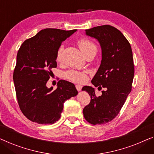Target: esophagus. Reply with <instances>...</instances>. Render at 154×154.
Instances as JSON below:
<instances>
[{
    "mask_svg": "<svg viewBox=\"0 0 154 154\" xmlns=\"http://www.w3.org/2000/svg\"><path fill=\"white\" fill-rule=\"evenodd\" d=\"M82 86L81 85H79V84L76 85V88H77V90L78 91H80L82 90Z\"/></svg>",
    "mask_w": 154,
    "mask_h": 154,
    "instance_id": "obj_1",
    "label": "esophagus"
}]
</instances>
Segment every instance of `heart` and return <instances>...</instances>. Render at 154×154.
Listing matches in <instances>:
<instances>
[{"mask_svg": "<svg viewBox=\"0 0 154 154\" xmlns=\"http://www.w3.org/2000/svg\"><path fill=\"white\" fill-rule=\"evenodd\" d=\"M78 45H79L80 49H81L82 52L84 54L87 51L91 50V49H96V47L94 43L91 42L89 40L86 38H80L78 40ZM62 51V47L58 49L57 56L56 58L57 60H59L60 58V54ZM66 77L70 79L72 81L76 82H84L86 79V76L85 72H79V71H75V70H70L66 72Z\"/></svg>", "mask_w": 154, "mask_h": 154, "instance_id": "heart-1", "label": "heart"}]
</instances>
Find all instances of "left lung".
<instances>
[{"mask_svg": "<svg viewBox=\"0 0 154 154\" xmlns=\"http://www.w3.org/2000/svg\"><path fill=\"white\" fill-rule=\"evenodd\" d=\"M85 33L96 39L100 45L101 63L91 83L98 90H105L97 97L94 88H82L91 96L90 103L84 108L83 114L88 123L104 124L117 116L131 91L134 77L133 52L127 39L112 26L94 27L86 30Z\"/></svg>", "mask_w": 154, "mask_h": 154, "instance_id": "obj_1", "label": "left lung"}]
</instances>
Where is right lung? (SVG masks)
Wrapping results in <instances>:
<instances>
[{
    "label": "right lung",
    "instance_id": "1",
    "mask_svg": "<svg viewBox=\"0 0 154 154\" xmlns=\"http://www.w3.org/2000/svg\"><path fill=\"white\" fill-rule=\"evenodd\" d=\"M77 30L45 29L25 40L17 56L13 81L17 98L26 117L39 124H53L60 117L63 103L78 91L71 82L60 80L57 88H48L51 70L62 42Z\"/></svg>",
    "mask_w": 154,
    "mask_h": 154
}]
</instances>
